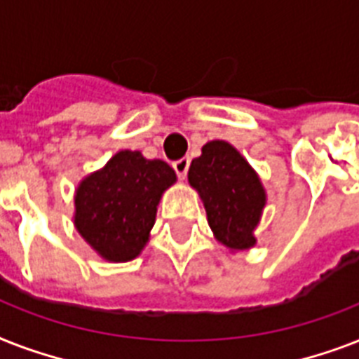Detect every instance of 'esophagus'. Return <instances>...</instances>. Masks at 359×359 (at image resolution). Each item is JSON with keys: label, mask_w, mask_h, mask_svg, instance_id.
I'll use <instances>...</instances> for the list:
<instances>
[{"label": "esophagus", "mask_w": 359, "mask_h": 359, "mask_svg": "<svg viewBox=\"0 0 359 359\" xmlns=\"http://www.w3.org/2000/svg\"><path fill=\"white\" fill-rule=\"evenodd\" d=\"M188 168H190V158L188 156L180 158V160H175L173 162V169H175V173L179 175V179H186Z\"/></svg>", "instance_id": "esophagus-1"}]
</instances>
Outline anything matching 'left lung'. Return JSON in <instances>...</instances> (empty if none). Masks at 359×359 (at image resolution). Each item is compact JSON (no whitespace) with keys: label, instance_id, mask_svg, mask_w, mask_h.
<instances>
[{"label":"left lung","instance_id":"1","mask_svg":"<svg viewBox=\"0 0 359 359\" xmlns=\"http://www.w3.org/2000/svg\"><path fill=\"white\" fill-rule=\"evenodd\" d=\"M190 184L199 191L208 225L218 242L229 250L255 245L266 191L255 169L227 141H208L201 156L191 160Z\"/></svg>","mask_w":359,"mask_h":359}]
</instances>
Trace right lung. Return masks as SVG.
Masks as SVG:
<instances>
[{
  "instance_id": "obj_1",
  "label": "right lung",
  "mask_w": 359,
  "mask_h": 359,
  "mask_svg": "<svg viewBox=\"0 0 359 359\" xmlns=\"http://www.w3.org/2000/svg\"><path fill=\"white\" fill-rule=\"evenodd\" d=\"M175 180L173 168L163 160L119 151L78 186L76 229L106 261H132L149 242L160 197Z\"/></svg>"
}]
</instances>
